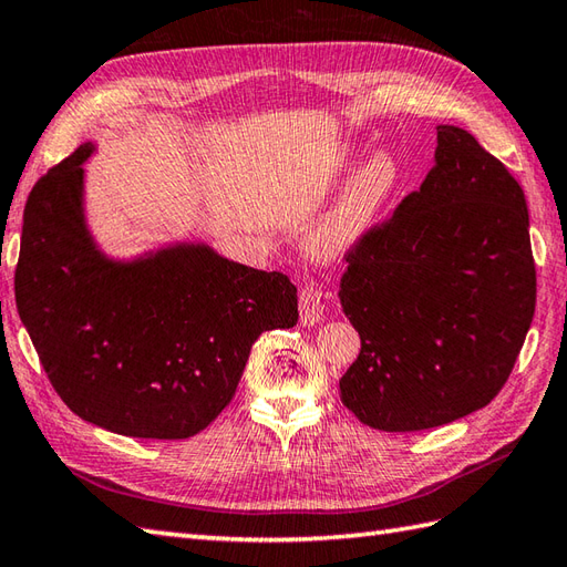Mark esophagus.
Returning a JSON list of instances; mask_svg holds the SVG:
<instances>
[{"mask_svg": "<svg viewBox=\"0 0 567 567\" xmlns=\"http://www.w3.org/2000/svg\"><path fill=\"white\" fill-rule=\"evenodd\" d=\"M323 319V297L317 285H305L299 290V321L305 327H315Z\"/></svg>", "mask_w": 567, "mask_h": 567, "instance_id": "esophagus-1", "label": "esophagus"}]
</instances>
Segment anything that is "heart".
Masks as SVG:
<instances>
[{
	"instance_id": "1",
	"label": "heart",
	"mask_w": 567,
	"mask_h": 567,
	"mask_svg": "<svg viewBox=\"0 0 567 567\" xmlns=\"http://www.w3.org/2000/svg\"><path fill=\"white\" fill-rule=\"evenodd\" d=\"M400 163L392 153H372L348 179L333 207L321 216L311 234L315 250L331 258L360 244L375 228L382 212L388 209L396 187H400Z\"/></svg>"
}]
</instances>
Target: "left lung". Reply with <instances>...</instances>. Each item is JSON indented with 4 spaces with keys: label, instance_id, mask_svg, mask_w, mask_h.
<instances>
[{
    "label": "left lung",
    "instance_id": "obj_1",
    "mask_svg": "<svg viewBox=\"0 0 567 567\" xmlns=\"http://www.w3.org/2000/svg\"><path fill=\"white\" fill-rule=\"evenodd\" d=\"M346 262L360 353L339 388L363 424L433 429L495 400L532 327L536 265L524 189L473 134L439 126L436 165Z\"/></svg>",
    "mask_w": 567,
    "mask_h": 567
}]
</instances>
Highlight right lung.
<instances>
[{
    "mask_svg": "<svg viewBox=\"0 0 567 567\" xmlns=\"http://www.w3.org/2000/svg\"><path fill=\"white\" fill-rule=\"evenodd\" d=\"M82 146L33 185L14 277L19 317L72 412L134 439H189L234 400L250 346L297 323V287L175 244L106 258L84 221Z\"/></svg>",
    "mask_w": 567,
    "mask_h": 567,
    "instance_id": "right-lung-1",
    "label": "right lung"
}]
</instances>
